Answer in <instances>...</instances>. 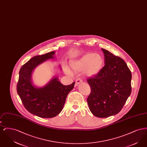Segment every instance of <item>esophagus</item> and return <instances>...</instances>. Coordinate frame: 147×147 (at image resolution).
<instances>
[{"instance_id":"34e87169","label":"esophagus","mask_w":147,"mask_h":147,"mask_svg":"<svg viewBox=\"0 0 147 147\" xmlns=\"http://www.w3.org/2000/svg\"><path fill=\"white\" fill-rule=\"evenodd\" d=\"M82 82H83V80L80 78H78V79H77V80H76V82L75 85L77 86L78 84H80Z\"/></svg>"}]
</instances>
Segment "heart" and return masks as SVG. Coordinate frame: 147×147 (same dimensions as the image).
<instances>
[{
	"instance_id": "obj_1",
	"label": "heart",
	"mask_w": 147,
	"mask_h": 147,
	"mask_svg": "<svg viewBox=\"0 0 147 147\" xmlns=\"http://www.w3.org/2000/svg\"><path fill=\"white\" fill-rule=\"evenodd\" d=\"M104 63L103 56L98 53H88L82 57L80 59L70 63L71 68L74 71H80L83 70L84 74L89 77H94L97 75L102 69ZM67 74L71 72L67 69Z\"/></svg>"
}]
</instances>
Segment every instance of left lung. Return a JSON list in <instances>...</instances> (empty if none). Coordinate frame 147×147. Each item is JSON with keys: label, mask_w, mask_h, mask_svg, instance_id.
Listing matches in <instances>:
<instances>
[{"label": "left lung", "mask_w": 147, "mask_h": 147, "mask_svg": "<svg viewBox=\"0 0 147 147\" xmlns=\"http://www.w3.org/2000/svg\"><path fill=\"white\" fill-rule=\"evenodd\" d=\"M101 49L105 65L97 75L87 80L91 88L87 102L94 116L106 118L118 113L126 103L132 91V74L121 58Z\"/></svg>", "instance_id": "1"}]
</instances>
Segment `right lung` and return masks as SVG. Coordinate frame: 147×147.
Wrapping results in <instances>:
<instances>
[{
    "label": "right lung",
    "instance_id": "1",
    "mask_svg": "<svg viewBox=\"0 0 147 147\" xmlns=\"http://www.w3.org/2000/svg\"><path fill=\"white\" fill-rule=\"evenodd\" d=\"M55 52L35 56L24 64L19 71L17 92L25 109L31 113L41 118H52L63 109L68 94L75 82L64 85L57 77L41 88L35 86L31 82L32 72L41 63L53 59Z\"/></svg>",
    "mask_w": 147,
    "mask_h": 147
}]
</instances>
